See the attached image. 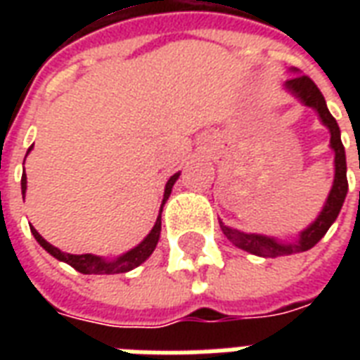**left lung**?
<instances>
[{
	"label": "left lung",
	"instance_id": "obj_1",
	"mask_svg": "<svg viewBox=\"0 0 360 360\" xmlns=\"http://www.w3.org/2000/svg\"><path fill=\"white\" fill-rule=\"evenodd\" d=\"M285 87L290 89L295 97H299L302 103L314 108L319 114L321 121L327 124V129L330 130V147L335 149V185L330 188V194L327 198L323 211L319 214L316 222L310 228L302 231L301 237L297 243H290V245H282L278 240L271 239L265 236H256V233H243V231L231 230L228 226H222L224 236L233 243L236 246L243 248V250L250 252V254H257V256L265 257H278V256H290V254H297V252L310 250L314 245H318V240L327 233L330 224L335 222L338 213H340L342 203L346 200L347 194V175H346V151L342 146L340 140V129L338 123L330 115L327 103H325L323 95L318 89V86L314 84L307 75L291 76L290 80L285 82Z\"/></svg>",
	"mask_w": 360,
	"mask_h": 360
}]
</instances>
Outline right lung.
Returning a JSON list of instances; mask_svg holds the SVG:
<instances>
[{
	"label": "right lung",
	"instance_id": "add662e5",
	"mask_svg": "<svg viewBox=\"0 0 360 360\" xmlns=\"http://www.w3.org/2000/svg\"><path fill=\"white\" fill-rule=\"evenodd\" d=\"M177 177H179V174L172 175V177L168 179V183H166L162 207H164V203H166V200L169 198L172 186H174V183L177 181ZM22 194H25V174L22 175ZM162 207H160V213H162ZM160 213H158V219H157V222H155V226H153L151 233H149L146 239L141 240L140 245L136 246V248H132V250L127 252V254H123V256L117 257V259H114V262H106V259H103V257L91 256V254H80V256H76V254H67V252H61L59 248H56V246H52L50 243H46V240L42 239L35 228H31V226L30 228H31V233H33V237L37 239V243H39V245H41L44 250L50 252V254H52L56 259H59V262L69 263L70 267H75L78 273H82V274H120V273H127V271H132V269L138 267L140 263H143L147 257L151 256L153 250H155V246H157V243H158V237H160Z\"/></svg>",
	"mask_w": 360,
	"mask_h": 360
}]
</instances>
